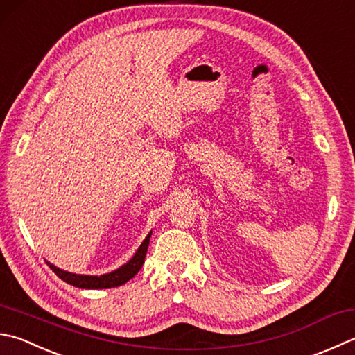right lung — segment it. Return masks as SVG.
Wrapping results in <instances>:
<instances>
[{"instance_id":"1","label":"right lung","mask_w":355,"mask_h":355,"mask_svg":"<svg viewBox=\"0 0 355 355\" xmlns=\"http://www.w3.org/2000/svg\"><path fill=\"white\" fill-rule=\"evenodd\" d=\"M150 236H151V233H148V236L144 239V243L140 244V247L136 252V255L132 257L128 263L114 272L106 273V275H100V277L76 275V273L64 272L62 269H58V267L52 266L51 263H48V266L51 267L53 273H57L58 278H62L63 282H66L68 284L80 287V289H111V287L122 286L126 282H130V279L140 270V267H142L144 261H145L146 250H148Z\"/></svg>"}]
</instances>
